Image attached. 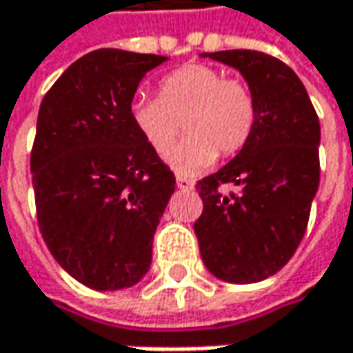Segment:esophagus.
<instances>
[{"mask_svg": "<svg viewBox=\"0 0 353 353\" xmlns=\"http://www.w3.org/2000/svg\"><path fill=\"white\" fill-rule=\"evenodd\" d=\"M176 183L179 190H192V188H194V181H192V179H188V177H183V176H177Z\"/></svg>", "mask_w": 353, "mask_h": 353, "instance_id": "1", "label": "esophagus"}]
</instances>
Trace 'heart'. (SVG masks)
Listing matches in <instances>:
<instances>
[{"instance_id": "1", "label": "heart", "mask_w": 353, "mask_h": 353, "mask_svg": "<svg viewBox=\"0 0 353 353\" xmlns=\"http://www.w3.org/2000/svg\"><path fill=\"white\" fill-rule=\"evenodd\" d=\"M128 116L155 155L176 145L183 122L188 139L168 161L179 174H198L214 163L219 151L235 155L245 147L255 126V98L245 83L214 67L185 65L161 79L159 98H134Z\"/></svg>"}]
</instances>
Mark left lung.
Segmentation results:
<instances>
[{"label": "left lung", "instance_id": "8db88e82", "mask_svg": "<svg viewBox=\"0 0 353 353\" xmlns=\"http://www.w3.org/2000/svg\"><path fill=\"white\" fill-rule=\"evenodd\" d=\"M202 57L243 75L255 126L225 168L196 183L204 210L194 231L212 276L251 284L282 270L301 245L319 188L321 126L303 81L280 59L245 48ZM225 183L240 192L225 194Z\"/></svg>", "mask_w": 353, "mask_h": 353}]
</instances>
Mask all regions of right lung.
Here are the masks:
<instances>
[{
	"instance_id": "1",
	"label": "right lung",
	"mask_w": 353,
	"mask_h": 353,
	"mask_svg": "<svg viewBox=\"0 0 353 353\" xmlns=\"http://www.w3.org/2000/svg\"><path fill=\"white\" fill-rule=\"evenodd\" d=\"M165 61L92 50L38 110L30 155L38 227L59 265L94 290L130 288L149 272L153 235L176 190L128 116L141 79Z\"/></svg>"
}]
</instances>
